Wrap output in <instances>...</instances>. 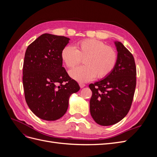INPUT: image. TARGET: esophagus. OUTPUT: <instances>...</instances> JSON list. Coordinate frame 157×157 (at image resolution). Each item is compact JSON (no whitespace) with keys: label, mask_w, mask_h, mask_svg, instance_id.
Here are the masks:
<instances>
[{"label":"esophagus","mask_w":157,"mask_h":157,"mask_svg":"<svg viewBox=\"0 0 157 157\" xmlns=\"http://www.w3.org/2000/svg\"><path fill=\"white\" fill-rule=\"evenodd\" d=\"M79 86H80V87L81 88H83L85 86H86V85H85V84H83V83H79Z\"/></svg>","instance_id":"1"}]
</instances>
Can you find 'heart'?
I'll return each instance as SVG.
<instances>
[{
	"instance_id": "heart-1",
	"label": "heart",
	"mask_w": 157,
	"mask_h": 157,
	"mask_svg": "<svg viewBox=\"0 0 157 157\" xmlns=\"http://www.w3.org/2000/svg\"><path fill=\"white\" fill-rule=\"evenodd\" d=\"M61 58L69 68L79 64L83 59L85 65L71 70L69 75L78 82H86L96 77H107L115 67L117 54L113 48L100 40L86 39L78 42L75 48L71 46H65Z\"/></svg>"
}]
</instances>
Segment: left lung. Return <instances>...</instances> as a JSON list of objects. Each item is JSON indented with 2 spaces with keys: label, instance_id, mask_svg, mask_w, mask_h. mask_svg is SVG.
<instances>
[{
  "label": "left lung",
  "instance_id": "1",
  "mask_svg": "<svg viewBox=\"0 0 157 157\" xmlns=\"http://www.w3.org/2000/svg\"><path fill=\"white\" fill-rule=\"evenodd\" d=\"M117 61L107 77L89 87L92 95L90 111L93 119L101 126H111L124 118L131 107L136 86L134 58L121 42L115 41Z\"/></svg>",
  "mask_w": 157,
  "mask_h": 157
}]
</instances>
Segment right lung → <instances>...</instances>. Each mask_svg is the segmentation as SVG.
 Listing matches in <instances>:
<instances>
[{
  "instance_id": "obj_1",
  "label": "right lung",
  "mask_w": 157,
  "mask_h": 157,
  "mask_svg": "<svg viewBox=\"0 0 157 157\" xmlns=\"http://www.w3.org/2000/svg\"><path fill=\"white\" fill-rule=\"evenodd\" d=\"M70 39L48 33L28 46L23 67L27 105L42 120L56 121L67 111L71 95L80 86L62 67L61 52Z\"/></svg>"
}]
</instances>
